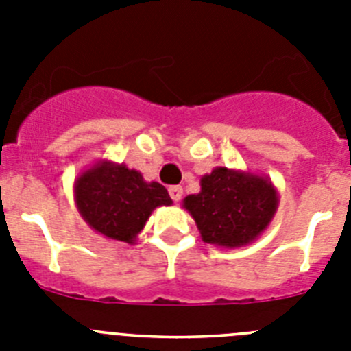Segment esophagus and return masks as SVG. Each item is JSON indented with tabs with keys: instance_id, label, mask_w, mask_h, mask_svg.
<instances>
[{
	"instance_id": "1",
	"label": "esophagus",
	"mask_w": 351,
	"mask_h": 351,
	"mask_svg": "<svg viewBox=\"0 0 351 351\" xmlns=\"http://www.w3.org/2000/svg\"><path fill=\"white\" fill-rule=\"evenodd\" d=\"M169 193H170V198H172L173 202H179V200L182 198V188L181 186H170Z\"/></svg>"
}]
</instances>
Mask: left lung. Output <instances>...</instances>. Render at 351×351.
<instances>
[{
    "label": "left lung",
    "mask_w": 351,
    "mask_h": 351,
    "mask_svg": "<svg viewBox=\"0 0 351 351\" xmlns=\"http://www.w3.org/2000/svg\"><path fill=\"white\" fill-rule=\"evenodd\" d=\"M184 207L207 244L237 247L267 228L278 195L267 179L218 167L204 176L200 193L184 198Z\"/></svg>",
    "instance_id": "left-lung-1"
}]
</instances>
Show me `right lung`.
Wrapping results in <instances>:
<instances>
[{
	"instance_id": "1",
	"label": "right lung",
	"mask_w": 351,
	"mask_h": 351,
	"mask_svg": "<svg viewBox=\"0 0 351 351\" xmlns=\"http://www.w3.org/2000/svg\"><path fill=\"white\" fill-rule=\"evenodd\" d=\"M75 200L89 226L123 243H133L158 206L172 204L165 186L112 163L86 170L75 182Z\"/></svg>"
}]
</instances>
